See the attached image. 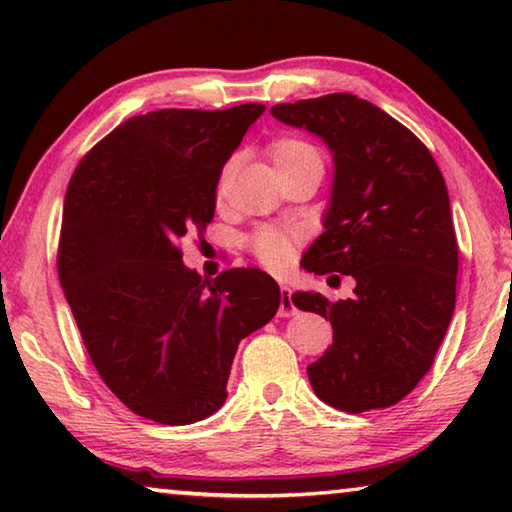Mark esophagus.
<instances>
[{
  "label": "esophagus",
  "instance_id": "34e87169",
  "mask_svg": "<svg viewBox=\"0 0 512 512\" xmlns=\"http://www.w3.org/2000/svg\"><path fill=\"white\" fill-rule=\"evenodd\" d=\"M277 314H280V316L296 314V305H293V300H291V289L289 287L280 289V311H277Z\"/></svg>",
  "mask_w": 512,
  "mask_h": 512
}]
</instances>
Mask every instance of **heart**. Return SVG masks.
Returning a JSON list of instances; mask_svg holds the SVG:
<instances>
[{
    "instance_id": "b5f03b06",
    "label": "heart",
    "mask_w": 512,
    "mask_h": 512,
    "mask_svg": "<svg viewBox=\"0 0 512 512\" xmlns=\"http://www.w3.org/2000/svg\"><path fill=\"white\" fill-rule=\"evenodd\" d=\"M268 158L273 162V169L280 171L305 158H318V153L307 142L284 137V140H277L268 146ZM228 178L230 169L225 167L219 180H216V194L219 196H223ZM253 253L271 271H284L293 262V239L280 230H262L253 237Z\"/></svg>"
}]
</instances>
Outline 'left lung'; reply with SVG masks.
<instances>
[{
  "mask_svg": "<svg viewBox=\"0 0 512 512\" xmlns=\"http://www.w3.org/2000/svg\"><path fill=\"white\" fill-rule=\"evenodd\" d=\"M271 115L318 135L334 158L325 232L305 268L357 282L339 302L293 293L334 329L307 366L311 388L345 413L386 409L427 375L454 314L458 244L443 173L409 128L354 94L277 103Z\"/></svg>",
  "mask_w": 512,
  "mask_h": 512,
  "instance_id": "8db88e82",
  "label": "left lung"
}]
</instances>
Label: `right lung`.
Here are the masks:
<instances>
[{
  "label": "right lung",
  "mask_w": 512,
  "mask_h": 512,
  "mask_svg": "<svg viewBox=\"0 0 512 512\" xmlns=\"http://www.w3.org/2000/svg\"><path fill=\"white\" fill-rule=\"evenodd\" d=\"M264 110L131 117L69 180L60 287L94 368L142 418L180 427L219 411L239 341L280 307V287L259 268L210 282L180 250V239L212 221L223 164Z\"/></svg>",
  "instance_id": "add662e5"
}]
</instances>
